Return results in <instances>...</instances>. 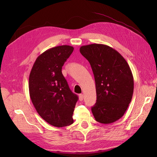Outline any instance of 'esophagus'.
<instances>
[{"mask_svg":"<svg viewBox=\"0 0 157 157\" xmlns=\"http://www.w3.org/2000/svg\"><path fill=\"white\" fill-rule=\"evenodd\" d=\"M78 97H79V100H80V101H82V100H83V99H84V96H83V94H79Z\"/></svg>","mask_w":157,"mask_h":157,"instance_id":"esophagus-1","label":"esophagus"}]
</instances>
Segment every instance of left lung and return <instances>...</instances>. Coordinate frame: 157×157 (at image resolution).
<instances>
[{"instance_id": "1", "label": "left lung", "mask_w": 157, "mask_h": 157, "mask_svg": "<svg viewBox=\"0 0 157 157\" xmlns=\"http://www.w3.org/2000/svg\"><path fill=\"white\" fill-rule=\"evenodd\" d=\"M80 52L91 65L97 100L92 107L96 121L110 124L127 110L134 92V78L125 59L111 47L101 44L82 46Z\"/></svg>"}]
</instances>
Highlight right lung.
I'll use <instances>...</instances> for the list:
<instances>
[{"label":"right lung","instance_id":"obj_1","mask_svg":"<svg viewBox=\"0 0 157 157\" xmlns=\"http://www.w3.org/2000/svg\"><path fill=\"white\" fill-rule=\"evenodd\" d=\"M73 50V46L63 45L46 50L36 58L29 75V95L33 105L46 122L58 128L73 124L78 99L61 72Z\"/></svg>","mask_w":157,"mask_h":157}]
</instances>
